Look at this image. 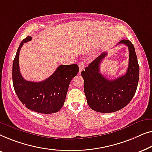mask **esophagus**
Here are the masks:
<instances>
[{
    "label": "esophagus",
    "instance_id": "esophagus-1",
    "mask_svg": "<svg viewBox=\"0 0 152 152\" xmlns=\"http://www.w3.org/2000/svg\"><path fill=\"white\" fill-rule=\"evenodd\" d=\"M78 67H79V73H80L81 71H83V70L85 69V64L83 63V62H80V63H79L78 64Z\"/></svg>",
    "mask_w": 152,
    "mask_h": 152
}]
</instances>
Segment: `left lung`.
<instances>
[{
  "label": "left lung",
  "mask_w": 152,
  "mask_h": 152,
  "mask_svg": "<svg viewBox=\"0 0 152 152\" xmlns=\"http://www.w3.org/2000/svg\"><path fill=\"white\" fill-rule=\"evenodd\" d=\"M129 49V65L123 76L108 80L100 73V65L107 53L103 52L81 72L87 104L96 112L112 113L129 103L135 94L139 80V65L133 44L122 40ZM118 43V44H119Z\"/></svg>",
  "instance_id": "8db88e82"
}]
</instances>
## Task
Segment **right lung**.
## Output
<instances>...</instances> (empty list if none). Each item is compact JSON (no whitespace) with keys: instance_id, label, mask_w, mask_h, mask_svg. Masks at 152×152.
I'll return each mask as SVG.
<instances>
[{"instance_id":"add662e5","label":"right lung","mask_w":152,"mask_h":152,"mask_svg":"<svg viewBox=\"0 0 152 152\" xmlns=\"http://www.w3.org/2000/svg\"><path fill=\"white\" fill-rule=\"evenodd\" d=\"M31 40L27 36L17 50L12 66L14 88L20 102L29 110L40 114H52L61 110L65 103L69 83L79 71L76 64L60 65L52 76L41 82L27 81L19 69V53L23 44Z\"/></svg>"}]
</instances>
